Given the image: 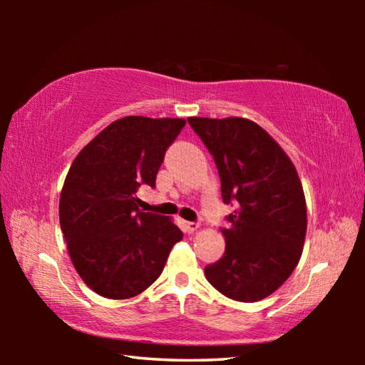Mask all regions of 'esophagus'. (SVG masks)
Wrapping results in <instances>:
<instances>
[{
  "label": "esophagus",
  "instance_id": "obj_1",
  "mask_svg": "<svg viewBox=\"0 0 365 365\" xmlns=\"http://www.w3.org/2000/svg\"><path fill=\"white\" fill-rule=\"evenodd\" d=\"M183 227L187 233H193L200 228V224H197V222H183Z\"/></svg>",
  "mask_w": 365,
  "mask_h": 365
}]
</instances>
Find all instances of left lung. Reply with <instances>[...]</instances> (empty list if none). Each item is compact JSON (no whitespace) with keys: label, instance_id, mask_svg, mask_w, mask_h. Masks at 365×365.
<instances>
[{"label":"left lung","instance_id":"obj_1","mask_svg":"<svg viewBox=\"0 0 365 365\" xmlns=\"http://www.w3.org/2000/svg\"><path fill=\"white\" fill-rule=\"evenodd\" d=\"M212 154L222 200L237 211L222 228L225 252L205 275L227 298L256 302L277 292L298 265L307 211L292 159L256 122L243 117H188Z\"/></svg>","mask_w":365,"mask_h":365}]
</instances>
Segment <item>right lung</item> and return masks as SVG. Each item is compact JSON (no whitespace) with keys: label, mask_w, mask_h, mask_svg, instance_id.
Masks as SVG:
<instances>
[{"label":"right lung","mask_w":365,"mask_h":365,"mask_svg":"<svg viewBox=\"0 0 365 365\" xmlns=\"http://www.w3.org/2000/svg\"><path fill=\"white\" fill-rule=\"evenodd\" d=\"M185 119L128 115L104 128L73 159L59 222L80 279L109 299L153 285L183 233L165 215L140 211L137 191L154 188L165 150Z\"/></svg>","instance_id":"add662e5"}]
</instances>
